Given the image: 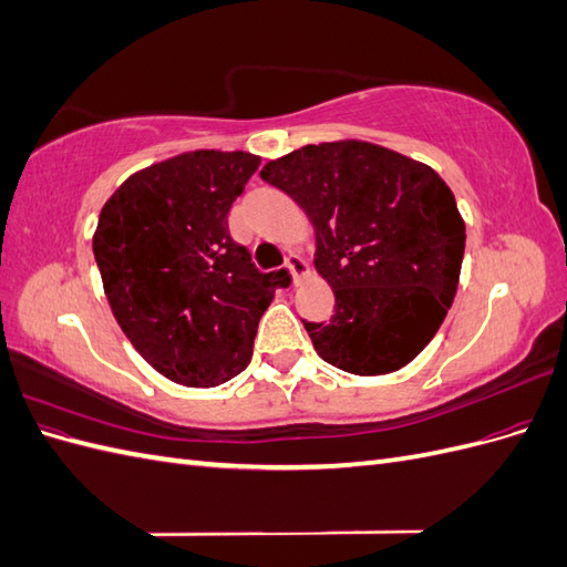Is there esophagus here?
Returning <instances> with one entry per match:
<instances>
[{
	"label": "esophagus",
	"instance_id": "esophagus-1",
	"mask_svg": "<svg viewBox=\"0 0 567 567\" xmlns=\"http://www.w3.org/2000/svg\"><path fill=\"white\" fill-rule=\"evenodd\" d=\"M286 269L290 271V277H293V284H300V279L307 274V262L302 260V257L298 252H288L286 255Z\"/></svg>",
	"mask_w": 567,
	"mask_h": 567
}]
</instances>
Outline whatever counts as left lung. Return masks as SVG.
Here are the masks:
<instances>
[{"instance_id": "8db88e82", "label": "left lung", "mask_w": 567, "mask_h": 567, "mask_svg": "<svg viewBox=\"0 0 567 567\" xmlns=\"http://www.w3.org/2000/svg\"><path fill=\"white\" fill-rule=\"evenodd\" d=\"M260 177L293 198L317 231L315 265L336 307L307 321L323 362L381 375L409 364L454 302L466 225L433 167L369 142L302 146Z\"/></svg>"}]
</instances>
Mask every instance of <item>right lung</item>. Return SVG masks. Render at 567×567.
<instances>
[{
  "label": "right lung",
  "instance_id": "obj_1",
  "mask_svg": "<svg viewBox=\"0 0 567 567\" xmlns=\"http://www.w3.org/2000/svg\"><path fill=\"white\" fill-rule=\"evenodd\" d=\"M260 165L244 151H192L120 184L99 215L94 257L111 310L165 379L215 388L241 373L286 269L260 271L229 234V208Z\"/></svg>",
  "mask_w": 567,
  "mask_h": 567
}]
</instances>
